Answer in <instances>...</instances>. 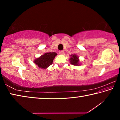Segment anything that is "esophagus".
Listing matches in <instances>:
<instances>
[{
    "label": "esophagus",
    "mask_w": 120,
    "mask_h": 120,
    "mask_svg": "<svg viewBox=\"0 0 120 120\" xmlns=\"http://www.w3.org/2000/svg\"><path fill=\"white\" fill-rule=\"evenodd\" d=\"M59 54H64V51H63V50L60 51H59Z\"/></svg>",
    "instance_id": "obj_1"
}]
</instances>
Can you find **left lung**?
<instances>
[{
    "label": "left lung",
    "instance_id": "obj_1",
    "mask_svg": "<svg viewBox=\"0 0 120 120\" xmlns=\"http://www.w3.org/2000/svg\"><path fill=\"white\" fill-rule=\"evenodd\" d=\"M71 57L70 58V62L71 64H72L73 65H75V66H78V65H79V59H78V57L77 56L76 54H73V55H71Z\"/></svg>",
    "mask_w": 120,
    "mask_h": 120
}]
</instances>
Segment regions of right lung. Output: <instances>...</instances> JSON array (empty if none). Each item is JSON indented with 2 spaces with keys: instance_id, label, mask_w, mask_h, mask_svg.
I'll return each mask as SVG.
<instances>
[{
  "instance_id": "obj_1",
  "label": "right lung",
  "mask_w": 120,
  "mask_h": 120,
  "mask_svg": "<svg viewBox=\"0 0 120 120\" xmlns=\"http://www.w3.org/2000/svg\"><path fill=\"white\" fill-rule=\"evenodd\" d=\"M56 54H57L56 52L45 53L34 61V63H35L39 68L45 69L52 64L53 61Z\"/></svg>"
}]
</instances>
